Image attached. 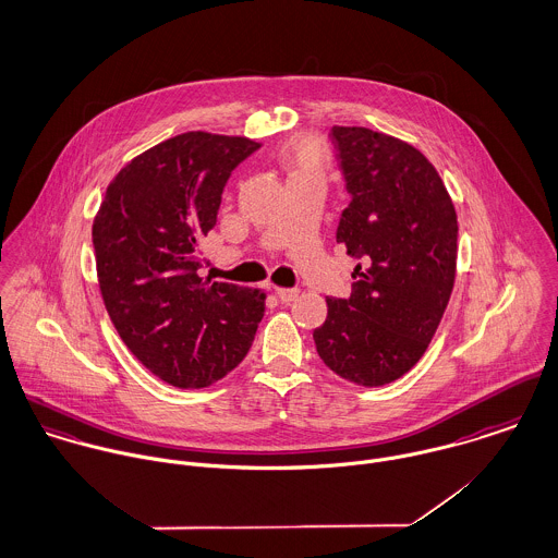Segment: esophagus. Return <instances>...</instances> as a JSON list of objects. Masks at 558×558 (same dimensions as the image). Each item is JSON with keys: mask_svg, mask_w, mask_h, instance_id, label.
Here are the masks:
<instances>
[{"mask_svg": "<svg viewBox=\"0 0 558 558\" xmlns=\"http://www.w3.org/2000/svg\"><path fill=\"white\" fill-rule=\"evenodd\" d=\"M298 295H300V291H298V289H276V298H278L282 304H291V302H295V300H298Z\"/></svg>", "mask_w": 558, "mask_h": 558, "instance_id": "esophagus-1", "label": "esophagus"}]
</instances>
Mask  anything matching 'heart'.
<instances>
[{
  "label": "heart",
  "mask_w": 558,
  "mask_h": 558,
  "mask_svg": "<svg viewBox=\"0 0 558 558\" xmlns=\"http://www.w3.org/2000/svg\"><path fill=\"white\" fill-rule=\"evenodd\" d=\"M280 162L289 173V180L295 178H323L327 171V147L316 136H300L284 145L280 151Z\"/></svg>",
  "instance_id": "obj_1"
}]
</instances>
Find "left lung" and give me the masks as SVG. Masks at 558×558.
I'll return each mask as SVG.
<instances>
[{
  "mask_svg": "<svg viewBox=\"0 0 558 558\" xmlns=\"http://www.w3.org/2000/svg\"><path fill=\"white\" fill-rule=\"evenodd\" d=\"M331 138L351 194L336 240L360 263L351 298H327L312 336L329 371L378 387L411 371L436 333L456 280L458 218L413 145L362 125H333Z\"/></svg>",
  "mask_w": 558,
  "mask_h": 558,
  "instance_id": "obj_1",
  "label": "left lung"
}]
</instances>
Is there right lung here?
Returning a JSON list of instances; mask_svg holds the SVG:
<instances>
[{
  "label": "right lung",
  "mask_w": 558,
  "mask_h": 558,
  "mask_svg": "<svg viewBox=\"0 0 558 558\" xmlns=\"http://www.w3.org/2000/svg\"><path fill=\"white\" fill-rule=\"evenodd\" d=\"M260 143L184 132L132 158L107 187L92 240L105 308L165 383L207 387L246 357L265 293L198 276L231 171Z\"/></svg>",
  "instance_id": "obj_1"
}]
</instances>
